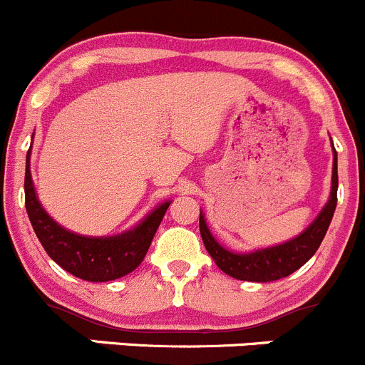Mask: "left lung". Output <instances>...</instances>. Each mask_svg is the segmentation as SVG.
I'll list each match as a JSON object with an SVG mask.
<instances>
[{"mask_svg": "<svg viewBox=\"0 0 365 365\" xmlns=\"http://www.w3.org/2000/svg\"><path fill=\"white\" fill-rule=\"evenodd\" d=\"M334 146V145H332ZM337 152L334 148V168H332V190H330V200L322 210L318 219L293 240L286 242L282 245L263 249L251 254H237L224 249L219 242L212 237V233L206 227L203 215L200 213V231L203 244L210 256L217 263V267L224 274L231 275L240 281L252 282H270L277 279L288 277L289 274L298 270L302 264L307 263L314 252L318 251L319 244L325 238L327 230L330 226L334 212L337 205Z\"/></svg>", "mask_w": 365, "mask_h": 365, "instance_id": "8db88e82", "label": "left lung"}]
</instances>
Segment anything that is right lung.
Wrapping results in <instances>:
<instances>
[{
    "mask_svg": "<svg viewBox=\"0 0 365 365\" xmlns=\"http://www.w3.org/2000/svg\"><path fill=\"white\" fill-rule=\"evenodd\" d=\"M26 210L31 226L46 252L76 277L90 282H106L130 274L141 264L159 230L169 203L153 210L138 227L109 238L81 237L54 222L36 200L29 173V150L24 176Z\"/></svg>",
    "mask_w": 365,
    "mask_h": 365,
    "instance_id": "add662e5",
    "label": "right lung"
}]
</instances>
